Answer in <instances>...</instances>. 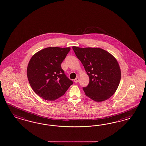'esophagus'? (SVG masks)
Segmentation results:
<instances>
[{"label": "esophagus", "instance_id": "esophagus-1", "mask_svg": "<svg viewBox=\"0 0 146 146\" xmlns=\"http://www.w3.org/2000/svg\"><path fill=\"white\" fill-rule=\"evenodd\" d=\"M79 80H80L79 77H77V78H76L74 80V82H75V83H77V82H79Z\"/></svg>", "mask_w": 146, "mask_h": 146}]
</instances>
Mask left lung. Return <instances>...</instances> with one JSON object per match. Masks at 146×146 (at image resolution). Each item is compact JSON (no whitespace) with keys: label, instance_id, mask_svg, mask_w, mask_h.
<instances>
[{"label":"left lung","instance_id":"8db88e82","mask_svg":"<svg viewBox=\"0 0 146 146\" xmlns=\"http://www.w3.org/2000/svg\"><path fill=\"white\" fill-rule=\"evenodd\" d=\"M76 56L89 77V83L83 88L85 95L97 102L110 98L118 89L121 70L116 58L99 48L73 46Z\"/></svg>","mask_w":146,"mask_h":146}]
</instances>
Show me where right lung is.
Listing matches in <instances>:
<instances>
[{
	"instance_id": "right-lung-1",
	"label": "right lung",
	"mask_w": 146,
	"mask_h": 146,
	"mask_svg": "<svg viewBox=\"0 0 146 146\" xmlns=\"http://www.w3.org/2000/svg\"><path fill=\"white\" fill-rule=\"evenodd\" d=\"M70 50V47H48L31 58L27 69L28 81L33 91L43 99L55 100L73 84L61 66Z\"/></svg>"
}]
</instances>
